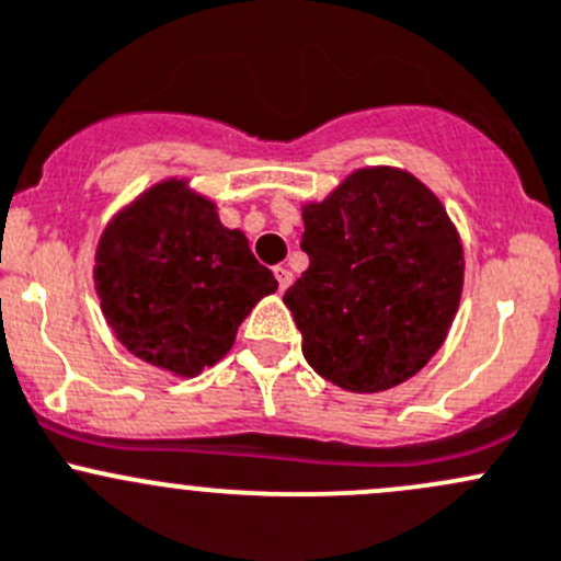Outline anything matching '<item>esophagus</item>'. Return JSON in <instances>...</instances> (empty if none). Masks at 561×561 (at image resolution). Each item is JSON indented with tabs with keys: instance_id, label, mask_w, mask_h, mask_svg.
<instances>
[{
	"instance_id": "esophagus-1",
	"label": "esophagus",
	"mask_w": 561,
	"mask_h": 561,
	"mask_svg": "<svg viewBox=\"0 0 561 561\" xmlns=\"http://www.w3.org/2000/svg\"><path fill=\"white\" fill-rule=\"evenodd\" d=\"M274 274H276V282H279V290H287V287H290V282H293L290 271H287L285 265H276Z\"/></svg>"
}]
</instances>
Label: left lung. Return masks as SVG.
Instances as JSON below:
<instances>
[{"mask_svg":"<svg viewBox=\"0 0 561 561\" xmlns=\"http://www.w3.org/2000/svg\"><path fill=\"white\" fill-rule=\"evenodd\" d=\"M309 268L285 293L304 358L353 393L415 377L461 301L463 249L439 197L399 168H360L304 206Z\"/></svg>","mask_w":561,"mask_h":561,"instance_id":"1","label":"left lung"}]
</instances>
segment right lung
<instances>
[{
  "label": "right lung",
  "instance_id": "right-lung-1",
  "mask_svg": "<svg viewBox=\"0 0 561 561\" xmlns=\"http://www.w3.org/2000/svg\"><path fill=\"white\" fill-rule=\"evenodd\" d=\"M279 282L214 201L165 179L107 222L94 290L118 342L157 369L195 377L233 347L236 331Z\"/></svg>",
  "mask_w": 561,
  "mask_h": 561
}]
</instances>
